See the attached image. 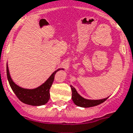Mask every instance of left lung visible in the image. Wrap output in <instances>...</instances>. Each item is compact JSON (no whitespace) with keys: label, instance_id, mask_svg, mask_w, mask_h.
I'll list each match as a JSON object with an SVG mask.
<instances>
[{"label":"left lung","instance_id":"left-lung-1","mask_svg":"<svg viewBox=\"0 0 133 133\" xmlns=\"http://www.w3.org/2000/svg\"><path fill=\"white\" fill-rule=\"evenodd\" d=\"M70 87H71L72 90V99L74 102V104L77 105V107H82V108H89V107H95V106H97V105L104 102L108 99V97L102 99H85L77 93V91L75 87H73L72 85H70Z\"/></svg>","mask_w":133,"mask_h":133}]
</instances>
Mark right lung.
Returning a JSON list of instances; mask_svg holds the SVG:
<instances>
[{
  "label": "right lung",
  "instance_id": "1",
  "mask_svg": "<svg viewBox=\"0 0 133 133\" xmlns=\"http://www.w3.org/2000/svg\"><path fill=\"white\" fill-rule=\"evenodd\" d=\"M63 69L59 68V69L56 70V71H54L51 74V75L46 79V81L38 87L34 88V89H26V88L21 87L19 85L15 84L14 81L12 80L11 76L10 75L8 63H7L6 68L7 77H8L9 84L17 98L24 104L31 105V106H36V107L42 106L48 102L49 98H50L49 89L53 84V82L54 80V76L57 72Z\"/></svg>",
  "mask_w": 133,
  "mask_h": 133
}]
</instances>
